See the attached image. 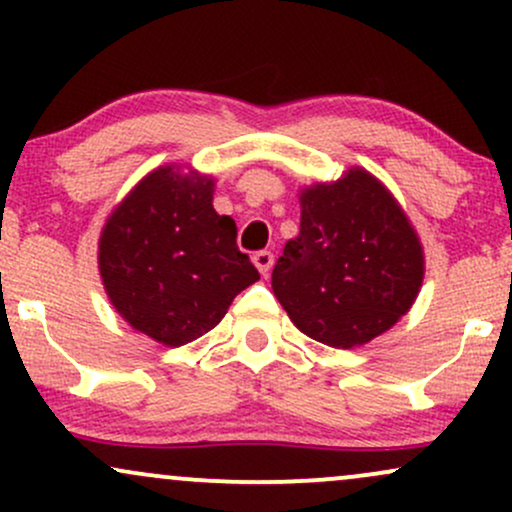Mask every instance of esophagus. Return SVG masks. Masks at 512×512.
Returning <instances> with one entry per match:
<instances>
[{
	"instance_id": "obj_1",
	"label": "esophagus",
	"mask_w": 512,
	"mask_h": 512,
	"mask_svg": "<svg viewBox=\"0 0 512 512\" xmlns=\"http://www.w3.org/2000/svg\"><path fill=\"white\" fill-rule=\"evenodd\" d=\"M252 262H255V267L260 269L262 276H267L274 267V255L269 250H260V252H255V255H252Z\"/></svg>"
}]
</instances>
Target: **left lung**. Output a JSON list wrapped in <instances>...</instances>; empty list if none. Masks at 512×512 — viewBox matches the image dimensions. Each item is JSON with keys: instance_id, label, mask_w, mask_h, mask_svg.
<instances>
[{"instance_id": "left-lung-1", "label": "left lung", "mask_w": 512, "mask_h": 512, "mask_svg": "<svg viewBox=\"0 0 512 512\" xmlns=\"http://www.w3.org/2000/svg\"><path fill=\"white\" fill-rule=\"evenodd\" d=\"M421 279L424 255L407 216L354 168L301 192V233L276 260L272 291L303 334L346 349L390 330Z\"/></svg>"}]
</instances>
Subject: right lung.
Segmentation results:
<instances>
[{
	"label": "right lung",
	"instance_id": "obj_1",
	"mask_svg": "<svg viewBox=\"0 0 512 512\" xmlns=\"http://www.w3.org/2000/svg\"><path fill=\"white\" fill-rule=\"evenodd\" d=\"M214 182L158 168L113 211L101 236V276L134 330L168 346L214 330L240 291L260 279L238 250L236 221L211 204Z\"/></svg>",
	"mask_w": 512,
	"mask_h": 512
}]
</instances>
